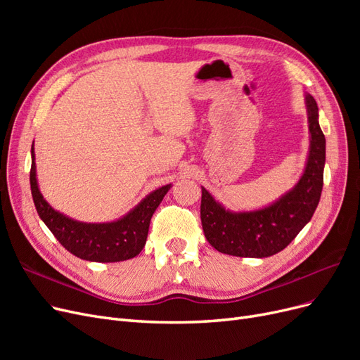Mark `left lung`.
I'll return each mask as SVG.
<instances>
[{"label": "left lung", "instance_id": "obj_1", "mask_svg": "<svg viewBox=\"0 0 360 360\" xmlns=\"http://www.w3.org/2000/svg\"><path fill=\"white\" fill-rule=\"evenodd\" d=\"M311 148L299 183L279 201L255 212L233 213L202 188L201 224L209 243L222 254L264 258L287 248L317 209L326 160V139L319 124V106L307 96Z\"/></svg>", "mask_w": 360, "mask_h": 360}]
</instances>
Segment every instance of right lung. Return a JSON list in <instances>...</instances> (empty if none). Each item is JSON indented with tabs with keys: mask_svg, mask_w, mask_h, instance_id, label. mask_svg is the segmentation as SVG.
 <instances>
[{
	"mask_svg": "<svg viewBox=\"0 0 360 360\" xmlns=\"http://www.w3.org/2000/svg\"><path fill=\"white\" fill-rule=\"evenodd\" d=\"M30 184L36 210L57 240L70 254L96 263H115L136 257L147 242L148 226L171 184L151 192L122 219L110 224H82L56 212L43 200L37 186L34 148H31Z\"/></svg>",
	"mask_w": 360,
	"mask_h": 360,
	"instance_id": "add662e5",
	"label": "right lung"
}]
</instances>
